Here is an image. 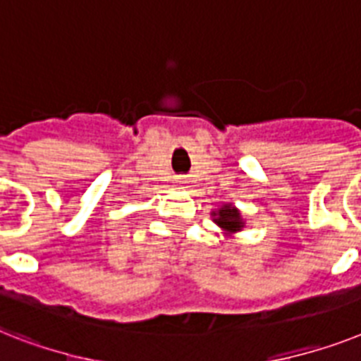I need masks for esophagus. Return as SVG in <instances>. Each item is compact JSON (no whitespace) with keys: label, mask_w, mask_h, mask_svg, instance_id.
I'll return each mask as SVG.
<instances>
[{"label":"esophagus","mask_w":361,"mask_h":361,"mask_svg":"<svg viewBox=\"0 0 361 361\" xmlns=\"http://www.w3.org/2000/svg\"><path fill=\"white\" fill-rule=\"evenodd\" d=\"M178 183H185V181H183V180H181V178H180V180H178Z\"/></svg>","instance_id":"1"}]
</instances>
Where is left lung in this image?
<instances>
[{
	"mask_svg": "<svg viewBox=\"0 0 361 361\" xmlns=\"http://www.w3.org/2000/svg\"><path fill=\"white\" fill-rule=\"evenodd\" d=\"M213 216H216L215 222L221 228H224L226 231H239L243 228V221L239 211L233 206H224L219 209V213H213Z\"/></svg>",
	"mask_w": 361,
	"mask_h": 361,
	"instance_id": "8db88e82",
	"label": "left lung"
}]
</instances>
